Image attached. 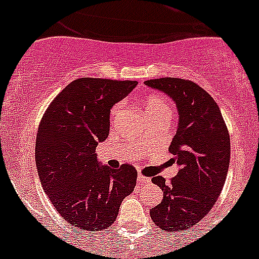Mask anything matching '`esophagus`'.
<instances>
[{
  "mask_svg": "<svg viewBox=\"0 0 259 259\" xmlns=\"http://www.w3.org/2000/svg\"><path fill=\"white\" fill-rule=\"evenodd\" d=\"M137 180H139V183H141V184H148V183H150L149 178L143 175V174H139V175H137Z\"/></svg>",
  "mask_w": 259,
  "mask_h": 259,
  "instance_id": "esophagus-1",
  "label": "esophagus"
}]
</instances>
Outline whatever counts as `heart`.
Wrapping results in <instances>:
<instances>
[{"instance_id": "heart-1", "label": "heart", "mask_w": 259, "mask_h": 259, "mask_svg": "<svg viewBox=\"0 0 259 259\" xmlns=\"http://www.w3.org/2000/svg\"><path fill=\"white\" fill-rule=\"evenodd\" d=\"M144 107H145V114L148 118L152 116H161V115H170L171 109L170 105L167 104V101L163 97L159 96H150L149 98H146L144 102ZM122 111V104H116L111 107L110 110V120L114 122L118 115Z\"/></svg>"}]
</instances>
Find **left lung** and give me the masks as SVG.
<instances>
[{"label":"left lung","mask_w":259,"mask_h":259,"mask_svg":"<svg viewBox=\"0 0 259 259\" xmlns=\"http://www.w3.org/2000/svg\"><path fill=\"white\" fill-rule=\"evenodd\" d=\"M145 84L170 96L179 110V127L168 150L180 170L168 183L153 176L163 198L150 209L155 226L179 235L206 217L221 196L230 164V134L214 98L192 80L159 77Z\"/></svg>","instance_id":"obj_1"}]
</instances>
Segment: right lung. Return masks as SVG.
Instances as JSON below:
<instances>
[{"label": "right lung", "mask_w": 259, "mask_h": 259, "mask_svg": "<svg viewBox=\"0 0 259 259\" xmlns=\"http://www.w3.org/2000/svg\"><path fill=\"white\" fill-rule=\"evenodd\" d=\"M137 85L132 80L80 77L50 102L38 124L35 159L54 209L87 231L107 230L136 187L132 164L98 166L96 148L109 135L110 109Z\"/></svg>", "instance_id": "1"}]
</instances>
